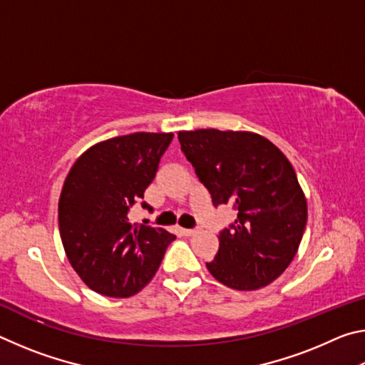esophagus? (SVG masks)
I'll return each mask as SVG.
<instances>
[{
  "label": "esophagus",
  "instance_id": "esophagus-1",
  "mask_svg": "<svg viewBox=\"0 0 365 365\" xmlns=\"http://www.w3.org/2000/svg\"><path fill=\"white\" fill-rule=\"evenodd\" d=\"M182 232H183L185 237H195V235L200 230H197V228H183Z\"/></svg>",
  "mask_w": 365,
  "mask_h": 365
}]
</instances>
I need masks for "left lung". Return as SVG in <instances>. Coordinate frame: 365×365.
<instances>
[{
	"mask_svg": "<svg viewBox=\"0 0 365 365\" xmlns=\"http://www.w3.org/2000/svg\"><path fill=\"white\" fill-rule=\"evenodd\" d=\"M212 205H232L237 219L219 233V251L206 262L215 280L250 292L285 272L298 252L307 222L306 196L279 148L252 132L200 128L178 132Z\"/></svg>",
	"mask_w": 365,
	"mask_h": 365,
	"instance_id": "left-lung-1",
	"label": "left lung"
}]
</instances>
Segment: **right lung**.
Returning <instances> with one entry per match:
<instances>
[{"instance_id":"obj_1","label":"right lung","mask_w":365,"mask_h":365,"mask_svg":"<svg viewBox=\"0 0 365 365\" xmlns=\"http://www.w3.org/2000/svg\"><path fill=\"white\" fill-rule=\"evenodd\" d=\"M174 133L137 132L88 148L66 177L59 233L66 256L88 288L110 298L138 293L156 274L175 237L132 224V207L151 209L145 190Z\"/></svg>"}]
</instances>
